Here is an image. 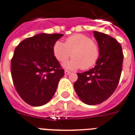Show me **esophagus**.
I'll use <instances>...</instances> for the list:
<instances>
[{"label":"esophagus","mask_w":135,"mask_h":135,"mask_svg":"<svg viewBox=\"0 0 135 135\" xmlns=\"http://www.w3.org/2000/svg\"><path fill=\"white\" fill-rule=\"evenodd\" d=\"M70 71L68 70H65L64 71V74H66V75H69V74H70Z\"/></svg>","instance_id":"obj_1"}]
</instances>
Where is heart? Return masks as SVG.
I'll list each match as a JSON object with an SVG mask.
<instances>
[{
    "label": "heart",
    "instance_id": "b5f03b06",
    "mask_svg": "<svg viewBox=\"0 0 135 135\" xmlns=\"http://www.w3.org/2000/svg\"><path fill=\"white\" fill-rule=\"evenodd\" d=\"M53 52L59 62L71 56L73 59L64 64V67L70 69H89L95 65L99 57L98 45L83 34L71 36L66 39L65 44L61 41H56Z\"/></svg>",
    "mask_w": 135,
    "mask_h": 135
}]
</instances>
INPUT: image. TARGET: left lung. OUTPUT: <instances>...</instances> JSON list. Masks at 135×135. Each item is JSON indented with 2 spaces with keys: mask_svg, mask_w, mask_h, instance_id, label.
<instances>
[{
  "mask_svg": "<svg viewBox=\"0 0 135 135\" xmlns=\"http://www.w3.org/2000/svg\"><path fill=\"white\" fill-rule=\"evenodd\" d=\"M98 43L99 57L94 68L77 73L74 87L84 103L96 105L102 103L115 91L120 79L123 53L117 41L107 34L94 31Z\"/></svg>",
  "mask_w": 135,
  "mask_h": 135,
  "instance_id": "1",
  "label": "left lung"
}]
</instances>
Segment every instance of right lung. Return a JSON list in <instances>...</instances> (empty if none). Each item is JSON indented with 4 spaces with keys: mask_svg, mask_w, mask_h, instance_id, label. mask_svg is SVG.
<instances>
[{
    "mask_svg": "<svg viewBox=\"0 0 135 135\" xmlns=\"http://www.w3.org/2000/svg\"><path fill=\"white\" fill-rule=\"evenodd\" d=\"M63 34L39 33L17 46L11 59V76L17 92L33 107L49 102L64 74L53 52L54 43Z\"/></svg>",
    "mask_w": 135,
    "mask_h": 135,
    "instance_id": "right-lung-1",
    "label": "right lung"
}]
</instances>
